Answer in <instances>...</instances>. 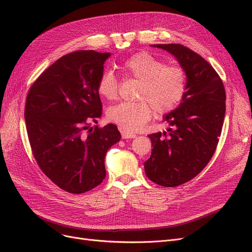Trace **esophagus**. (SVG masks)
Wrapping results in <instances>:
<instances>
[{
  "label": "esophagus",
  "instance_id": "esophagus-1",
  "mask_svg": "<svg viewBox=\"0 0 252 252\" xmlns=\"http://www.w3.org/2000/svg\"><path fill=\"white\" fill-rule=\"evenodd\" d=\"M122 137H123V139H134L137 136L135 134H133V133H129V131L122 130Z\"/></svg>",
  "mask_w": 252,
  "mask_h": 252
}]
</instances>
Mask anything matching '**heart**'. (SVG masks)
<instances>
[{
  "mask_svg": "<svg viewBox=\"0 0 252 252\" xmlns=\"http://www.w3.org/2000/svg\"><path fill=\"white\" fill-rule=\"evenodd\" d=\"M126 76L140 82L138 102H123L112 106L107 118L126 131H137L146 125L153 110L163 115L175 110L187 91V75L178 65H166L162 59L148 52H139L122 64ZM118 79L111 70H104L99 77V94L108 100L118 95Z\"/></svg>",
  "mask_w": 252,
  "mask_h": 252,
  "instance_id": "heart-1",
  "label": "heart"
}]
</instances>
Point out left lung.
<instances>
[{
    "label": "left lung",
    "instance_id": "8db88e82",
    "mask_svg": "<svg viewBox=\"0 0 252 252\" xmlns=\"http://www.w3.org/2000/svg\"><path fill=\"white\" fill-rule=\"evenodd\" d=\"M171 53L187 75V91L179 107L164 121L168 134L148 135L151 156L144 162L150 181L177 187L195 178L214 156L226 112L221 78L204 58L180 44L152 45Z\"/></svg>",
    "mask_w": 252,
    "mask_h": 252
}]
</instances>
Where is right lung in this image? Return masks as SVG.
Masks as SVG:
<instances>
[{"mask_svg": "<svg viewBox=\"0 0 252 252\" xmlns=\"http://www.w3.org/2000/svg\"><path fill=\"white\" fill-rule=\"evenodd\" d=\"M110 53H68L29 90L24 118L34 159L59 188L86 193L106 177L108 149L121 140L115 125L94 126L102 114L97 85Z\"/></svg>", "mask_w": 252, "mask_h": 252, "instance_id": "1", "label": "right lung"}]
</instances>
